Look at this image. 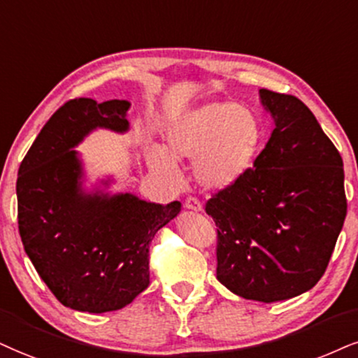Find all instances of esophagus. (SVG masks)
Instances as JSON below:
<instances>
[{
	"label": "esophagus",
	"instance_id": "1",
	"mask_svg": "<svg viewBox=\"0 0 358 358\" xmlns=\"http://www.w3.org/2000/svg\"><path fill=\"white\" fill-rule=\"evenodd\" d=\"M184 206H186V209L194 210V213H201V210H202L201 201L196 199V197H187L186 204H184Z\"/></svg>",
	"mask_w": 358,
	"mask_h": 358
}]
</instances>
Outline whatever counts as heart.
Instances as JSON below:
<instances>
[{
	"mask_svg": "<svg viewBox=\"0 0 358 358\" xmlns=\"http://www.w3.org/2000/svg\"><path fill=\"white\" fill-rule=\"evenodd\" d=\"M167 149L152 145L145 152L151 171L176 180V159H196L194 176L202 187L224 191L252 169L262 129L252 113L234 103H207L184 113L169 126Z\"/></svg>",
	"mask_w": 358,
	"mask_h": 358,
	"instance_id": "obj_1",
	"label": "heart"
}]
</instances>
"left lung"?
<instances>
[{"label":"left lung","instance_id":"obj_1","mask_svg":"<svg viewBox=\"0 0 358 358\" xmlns=\"http://www.w3.org/2000/svg\"><path fill=\"white\" fill-rule=\"evenodd\" d=\"M273 131L254 167L206 204L217 226V280L249 301L310 290L347 215L343 162L301 99L260 90Z\"/></svg>","mask_w":358,"mask_h":358}]
</instances>
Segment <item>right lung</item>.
Instances as JSON below:
<instances>
[{"label":"right lung","instance_id":"obj_1","mask_svg":"<svg viewBox=\"0 0 358 358\" xmlns=\"http://www.w3.org/2000/svg\"><path fill=\"white\" fill-rule=\"evenodd\" d=\"M129 101L71 99L44 124L16 180L17 227L34 268L64 307L119 310L149 285V244L180 213L134 194L83 187L74 148L91 131L129 129ZM108 186L109 180H103Z\"/></svg>","mask_w":358,"mask_h":358}]
</instances>
